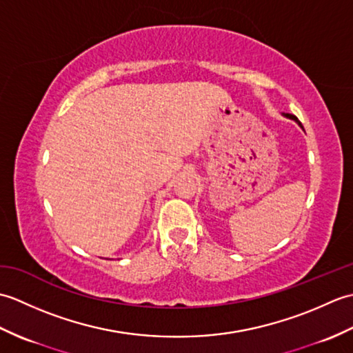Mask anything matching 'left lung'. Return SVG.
Listing matches in <instances>:
<instances>
[{"label": "left lung", "instance_id": "obj_1", "mask_svg": "<svg viewBox=\"0 0 353 353\" xmlns=\"http://www.w3.org/2000/svg\"><path fill=\"white\" fill-rule=\"evenodd\" d=\"M285 118H290V119H292V121H296L299 125H301L302 127V129H303V125H302V123L301 121H299V119L294 117V115H291V114H282Z\"/></svg>", "mask_w": 353, "mask_h": 353}]
</instances>
